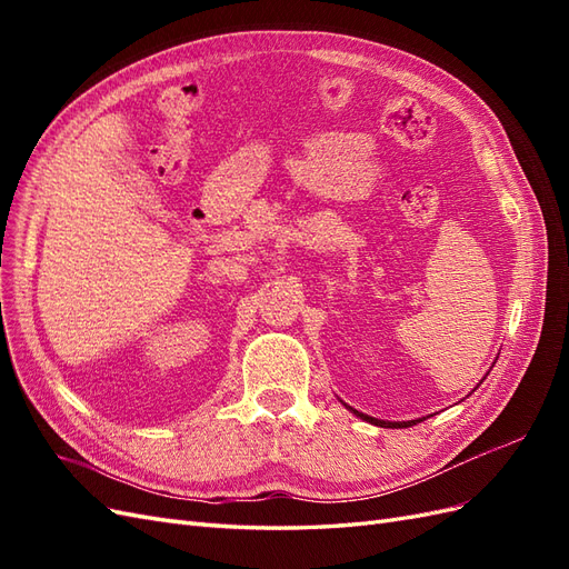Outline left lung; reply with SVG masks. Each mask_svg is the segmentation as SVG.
I'll return each instance as SVG.
<instances>
[{
  "mask_svg": "<svg viewBox=\"0 0 569 569\" xmlns=\"http://www.w3.org/2000/svg\"><path fill=\"white\" fill-rule=\"evenodd\" d=\"M349 410H353L351 406H347ZM358 418H363L366 422H370V425H377V427H391V429H401V427H410V425H416V422H420V420H408V422H389V420H377V418H370V416H366V412H358V410H353Z\"/></svg>",
  "mask_w": 569,
  "mask_h": 569,
  "instance_id": "obj_1",
  "label": "left lung"
}]
</instances>
